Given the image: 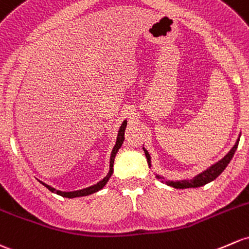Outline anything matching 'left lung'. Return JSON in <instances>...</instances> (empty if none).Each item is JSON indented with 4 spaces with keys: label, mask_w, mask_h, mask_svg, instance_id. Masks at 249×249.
<instances>
[{
    "label": "left lung",
    "mask_w": 249,
    "mask_h": 249,
    "mask_svg": "<svg viewBox=\"0 0 249 249\" xmlns=\"http://www.w3.org/2000/svg\"><path fill=\"white\" fill-rule=\"evenodd\" d=\"M239 141H240V138H237V141L235 142L234 146L230 149L229 153L227 154L223 159L219 160L218 162H216V163L213 164V166H210L209 168H206L205 171L199 173V174H197L196 177H193L192 179L175 180V181H173V180H166L163 177H161V175H158V174H156V178L161 180V181H163L166 185H168V186H172L174 188H196V187L204 186V185L213 181V180L216 179V178L218 177V175L221 174L224 169H226V167L228 166L229 162L231 161L235 151H236L237 145H239ZM143 150H144L145 158H146V161H148L149 167H151L150 155H149L148 150H146L145 148H143Z\"/></svg>",
    "instance_id": "obj_1"
}]
</instances>
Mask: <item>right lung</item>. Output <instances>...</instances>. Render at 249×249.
I'll return each mask as SVG.
<instances>
[{
  "instance_id": "1",
  "label": "right lung",
  "mask_w": 249,
  "mask_h": 249,
  "mask_svg": "<svg viewBox=\"0 0 249 249\" xmlns=\"http://www.w3.org/2000/svg\"><path fill=\"white\" fill-rule=\"evenodd\" d=\"M126 125H127V122H126V120H124V122L122 123V125H120L119 130H118V136H117L116 144H114L113 149H112L111 158H109V171H108V173H107V175L104 178L103 180H100V181L96 182V184H94V185H91V186H89V187H86V188H82V190H77V191H70V192H63V191L56 190V188L50 186V185L45 184V182H43V181H40L41 184H43L46 188H49V190L51 191V192L57 193V195H58V196H62V197H65V198L85 197V196L93 195V193H95V192H98V191H100L101 188H104L105 185L107 184V181H108V180H109L111 175L113 174L114 159H116V155H117L118 150H119L120 146H122V144H123V142H124V132H125V129H126Z\"/></svg>"
}]
</instances>
